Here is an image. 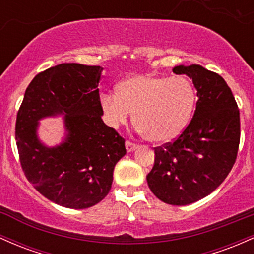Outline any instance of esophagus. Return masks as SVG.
I'll return each mask as SVG.
<instances>
[{
    "mask_svg": "<svg viewBox=\"0 0 254 254\" xmlns=\"http://www.w3.org/2000/svg\"><path fill=\"white\" fill-rule=\"evenodd\" d=\"M136 147H138V145L134 144V142L127 140L126 141V150L128 151V152H132V151H134Z\"/></svg>",
    "mask_w": 254,
    "mask_h": 254,
    "instance_id": "obj_1",
    "label": "esophagus"
}]
</instances>
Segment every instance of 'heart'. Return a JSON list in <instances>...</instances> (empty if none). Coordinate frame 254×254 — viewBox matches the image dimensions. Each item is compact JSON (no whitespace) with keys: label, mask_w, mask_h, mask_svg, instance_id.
I'll use <instances>...</instances> for the list:
<instances>
[{"label":"heart","mask_w":254,"mask_h":254,"mask_svg":"<svg viewBox=\"0 0 254 254\" xmlns=\"http://www.w3.org/2000/svg\"><path fill=\"white\" fill-rule=\"evenodd\" d=\"M194 99L193 86L185 76L140 74L120 82L116 93H102L101 107L110 127L126 125L133 113L136 129L147 140L165 141L186 126Z\"/></svg>","instance_id":"obj_1"}]
</instances>
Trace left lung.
<instances>
[{"label":"left lung","instance_id":"left-lung-1","mask_svg":"<svg viewBox=\"0 0 254 254\" xmlns=\"http://www.w3.org/2000/svg\"><path fill=\"white\" fill-rule=\"evenodd\" d=\"M173 72L192 79L198 102L179 138L155 147V164L146 180L159 200L189 205L213 192L232 170L240 142V113L217 73L199 64L176 65Z\"/></svg>","mask_w":254,"mask_h":254}]
</instances>
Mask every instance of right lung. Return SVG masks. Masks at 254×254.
<instances>
[{"label":"right lung","mask_w":254,"mask_h":254,"mask_svg":"<svg viewBox=\"0 0 254 254\" xmlns=\"http://www.w3.org/2000/svg\"><path fill=\"white\" fill-rule=\"evenodd\" d=\"M99 65L61 64L37 74L16 116L20 164L41 194L61 206L86 209L103 200L125 139L102 120ZM64 115L66 136L49 148L39 140V120Z\"/></svg>","instance_id":"obj_1"}]
</instances>
